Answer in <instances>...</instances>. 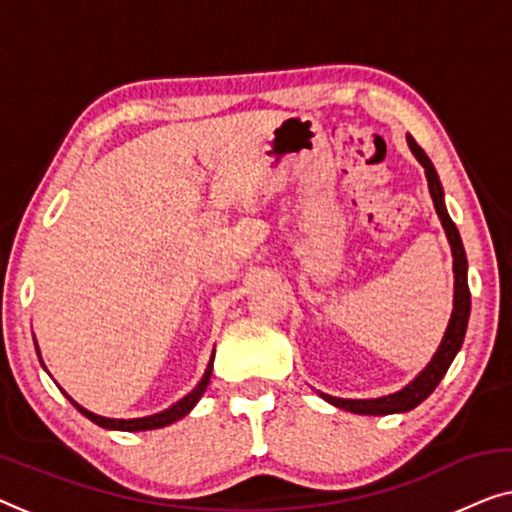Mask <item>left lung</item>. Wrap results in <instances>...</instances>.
<instances>
[{
  "label": "left lung",
  "mask_w": 512,
  "mask_h": 512,
  "mask_svg": "<svg viewBox=\"0 0 512 512\" xmlns=\"http://www.w3.org/2000/svg\"><path fill=\"white\" fill-rule=\"evenodd\" d=\"M406 140H409L411 152L416 154V159L420 161L422 168H425L429 196H432L436 214H439L441 224L446 228L450 247H453L455 309H453V316H450L448 330L446 335H443L439 351L434 353L432 362H429V365L416 376V381H411L404 390H399L395 395H388V397H379V399H342V397L323 395L321 392L325 402L335 404L337 409L360 413V416H390V413H404V411L416 409L420 402H425V399L434 392L436 385L441 383L443 376H446L450 362L455 360L457 351L462 348L464 335H466V323H469V314H471V291H469V281H466L464 244H462V238H459L457 226L453 224V219H450L446 205H443V189H441L439 175H436V170L425 154V150L416 143V138L406 136Z\"/></svg>",
  "instance_id": "8db88e82"
}]
</instances>
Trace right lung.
<instances>
[{"instance_id":"obj_1","label":"right lung","mask_w":512,"mask_h":512,"mask_svg":"<svg viewBox=\"0 0 512 512\" xmlns=\"http://www.w3.org/2000/svg\"><path fill=\"white\" fill-rule=\"evenodd\" d=\"M36 351H39V348H36ZM212 360H214V353H212ZM212 360H210V365H207V369H205L201 383H198L196 388L191 390L187 397H182L180 402L170 406V409L161 411V413H154V416H147V418H133V420L103 418V416H96V413H92V411L83 409V406L73 402V399H71L69 395H66V397H69V402H71L73 406H76V409H78L80 413H83L85 418H90V420L96 422V425H99V427H106V429H122V432H145V429H159V427L170 425V422L184 418L191 409H194L196 402H198V399H201V395L205 392L207 383H210V376H212Z\"/></svg>"}]
</instances>
